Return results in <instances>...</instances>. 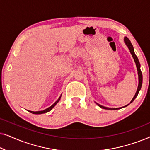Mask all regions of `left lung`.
Masks as SVG:
<instances>
[{
  "instance_id": "obj_1",
  "label": "left lung",
  "mask_w": 150,
  "mask_h": 150,
  "mask_svg": "<svg viewBox=\"0 0 150 150\" xmlns=\"http://www.w3.org/2000/svg\"><path fill=\"white\" fill-rule=\"evenodd\" d=\"M124 40L125 44H126V46L128 48L129 50H130L131 54H132V56L133 57V59H134L135 64H136V66H137V72H138V76H139V85H138V87H137V92H136V93H135L134 96V97H133L132 100H131L130 102V103H132V102L134 100L135 98H137V96H138V93H139V91H140V90H141V86H142V83H143V76H142V72H141V71L140 63H139V59H138V58H137V57L136 56V54H135L134 51V48H133L132 44H131L130 40H129V39L127 38V37H125V38H124ZM96 104H97L99 106L100 108H104V109H107V110H117V109H120V108L126 107V106H128L129 104H127V105H126V106H123V107H120V108H108V107H105V106H104L100 105V104H98V103H96Z\"/></svg>"
}]
</instances>
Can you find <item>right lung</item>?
<instances>
[{
  "mask_svg": "<svg viewBox=\"0 0 150 150\" xmlns=\"http://www.w3.org/2000/svg\"><path fill=\"white\" fill-rule=\"evenodd\" d=\"M61 98V95L60 96V97L59 98V99L57 100V101L55 102L53 104L52 106H50V107L47 108H46V109H44V110H39V111H32V110H28V112H31V113H33V114H37V115H39V114H43V113H46V112H49V111H50V110H52V108L54 107V106L56 105V104H57V103H58V102H59V100H60Z\"/></svg>",
  "mask_w": 150,
  "mask_h": 150,
  "instance_id": "1",
  "label": "right lung"
}]
</instances>
